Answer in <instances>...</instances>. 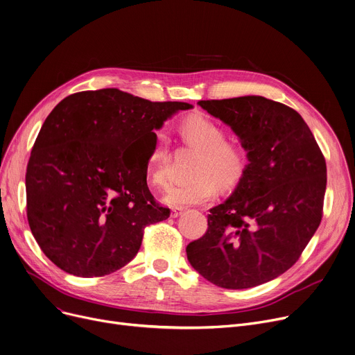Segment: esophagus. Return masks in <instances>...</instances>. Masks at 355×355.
Instances as JSON below:
<instances>
[{"instance_id": "1", "label": "esophagus", "mask_w": 355, "mask_h": 355, "mask_svg": "<svg viewBox=\"0 0 355 355\" xmlns=\"http://www.w3.org/2000/svg\"><path fill=\"white\" fill-rule=\"evenodd\" d=\"M184 213V210L182 209H180V207H174V209H171V217H178V216H181Z\"/></svg>"}]
</instances>
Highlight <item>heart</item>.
I'll return each instance as SVG.
<instances>
[{
  "label": "heart",
  "mask_w": 355,
  "mask_h": 355,
  "mask_svg": "<svg viewBox=\"0 0 355 355\" xmlns=\"http://www.w3.org/2000/svg\"><path fill=\"white\" fill-rule=\"evenodd\" d=\"M182 141L200 151L191 180L171 185L164 201L173 207H189L207 202L221 190L234 189L248 170V151L236 142L226 141V129L206 115H191L181 122ZM155 148L151 155L149 175L155 185H165L173 166L171 141L165 129L155 132Z\"/></svg>",
  "instance_id": "b5f03b06"
}]
</instances>
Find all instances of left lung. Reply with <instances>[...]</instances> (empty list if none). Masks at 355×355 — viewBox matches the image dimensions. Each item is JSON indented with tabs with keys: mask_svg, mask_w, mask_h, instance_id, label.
Here are the masks:
<instances>
[{
	"mask_svg": "<svg viewBox=\"0 0 355 355\" xmlns=\"http://www.w3.org/2000/svg\"><path fill=\"white\" fill-rule=\"evenodd\" d=\"M248 151L245 177L210 209L209 229L187 246L191 266L226 289L266 284L295 265L322 218L327 164L292 107L263 96L200 101Z\"/></svg>",
	"mask_w": 355,
	"mask_h": 355,
	"instance_id": "left-lung-1",
	"label": "left lung"
}]
</instances>
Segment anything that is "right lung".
I'll return each mask as SVG.
<instances>
[{
	"label": "right lung",
	"mask_w": 355,
	"mask_h": 355,
	"mask_svg": "<svg viewBox=\"0 0 355 355\" xmlns=\"http://www.w3.org/2000/svg\"><path fill=\"white\" fill-rule=\"evenodd\" d=\"M191 107L101 89L74 93L50 112L26 191L31 233L55 266L80 277L109 275L137 256L146 226L170 217L148 189L151 154L125 146L154 141L155 129Z\"/></svg>",
	"instance_id": "1"
}]
</instances>
